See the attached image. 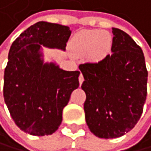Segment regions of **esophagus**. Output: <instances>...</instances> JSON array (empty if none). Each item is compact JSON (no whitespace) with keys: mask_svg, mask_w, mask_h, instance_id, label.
<instances>
[{"mask_svg":"<svg viewBox=\"0 0 151 151\" xmlns=\"http://www.w3.org/2000/svg\"><path fill=\"white\" fill-rule=\"evenodd\" d=\"M83 81H84L83 76V74L81 73V74H80V76H79V83H80V84H82V83H83Z\"/></svg>","mask_w":151,"mask_h":151,"instance_id":"obj_1","label":"esophagus"}]
</instances>
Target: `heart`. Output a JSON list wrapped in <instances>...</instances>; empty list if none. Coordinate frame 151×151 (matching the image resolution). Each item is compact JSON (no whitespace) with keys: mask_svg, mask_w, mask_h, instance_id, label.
Returning a JSON list of instances; mask_svg holds the SVG:
<instances>
[{"mask_svg":"<svg viewBox=\"0 0 151 151\" xmlns=\"http://www.w3.org/2000/svg\"><path fill=\"white\" fill-rule=\"evenodd\" d=\"M112 36L100 29H85L79 31L71 39V47L79 55H87L93 60H102L112 47Z\"/></svg>","mask_w":151,"mask_h":151,"instance_id":"heart-1","label":"heart"}]
</instances>
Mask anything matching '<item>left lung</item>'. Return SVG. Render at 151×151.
<instances>
[{
  "mask_svg": "<svg viewBox=\"0 0 151 151\" xmlns=\"http://www.w3.org/2000/svg\"><path fill=\"white\" fill-rule=\"evenodd\" d=\"M112 33V54L79 66L84 78L86 123L100 138L120 137L131 131L147 98V70L142 49L124 31L113 28Z\"/></svg>",
  "mask_w": 151,
  "mask_h": 151,
  "instance_id": "8db88e82",
  "label": "left lung"
}]
</instances>
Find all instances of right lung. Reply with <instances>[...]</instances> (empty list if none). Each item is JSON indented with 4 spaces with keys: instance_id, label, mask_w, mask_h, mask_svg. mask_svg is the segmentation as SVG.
I'll list each match as a JSON object with an SVG mask.
<instances>
[{
    "instance_id": "right-lung-1",
    "label": "right lung",
    "mask_w": 151,
    "mask_h": 151,
    "mask_svg": "<svg viewBox=\"0 0 151 151\" xmlns=\"http://www.w3.org/2000/svg\"><path fill=\"white\" fill-rule=\"evenodd\" d=\"M68 27L40 21L16 39L4 70V97L14 123L32 135L55 133L62 111L79 87L80 71H67L44 63L42 45L66 50Z\"/></svg>"
}]
</instances>
